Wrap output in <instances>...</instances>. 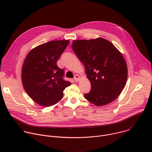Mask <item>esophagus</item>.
<instances>
[{"mask_svg":"<svg viewBox=\"0 0 152 152\" xmlns=\"http://www.w3.org/2000/svg\"><path fill=\"white\" fill-rule=\"evenodd\" d=\"M74 80H75V82H78V81H79V80H80V76H79V75H76L75 76V77H74Z\"/></svg>","mask_w":152,"mask_h":152,"instance_id":"esophagus-1","label":"esophagus"}]
</instances>
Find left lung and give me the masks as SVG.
Listing matches in <instances>:
<instances>
[{"label":"left lung","mask_w":152,"mask_h":152,"mask_svg":"<svg viewBox=\"0 0 152 152\" xmlns=\"http://www.w3.org/2000/svg\"><path fill=\"white\" fill-rule=\"evenodd\" d=\"M72 47L83 63L91 85L84 97L98 106L116 99L127 78V64L120 51L110 41L102 38L74 40Z\"/></svg>","instance_id":"8db88e82"}]
</instances>
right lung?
I'll use <instances>...</instances> for the list:
<instances>
[{
    "label": "right lung",
    "mask_w": 152,
    "mask_h": 152,
    "mask_svg": "<svg viewBox=\"0 0 152 152\" xmlns=\"http://www.w3.org/2000/svg\"><path fill=\"white\" fill-rule=\"evenodd\" d=\"M69 40L51 41L31 50L23 62L21 80L29 96L37 103L50 106L59 102L63 91L71 85L63 79L64 71L57 61L68 46Z\"/></svg>",
    "instance_id": "add662e5"
}]
</instances>
